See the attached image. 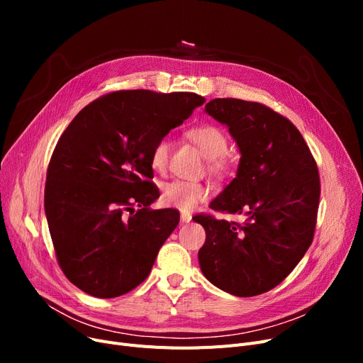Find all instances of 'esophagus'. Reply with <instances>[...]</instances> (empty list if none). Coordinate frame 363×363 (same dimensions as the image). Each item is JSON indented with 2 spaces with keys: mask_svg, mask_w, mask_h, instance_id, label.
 Instances as JSON below:
<instances>
[{
  "mask_svg": "<svg viewBox=\"0 0 363 363\" xmlns=\"http://www.w3.org/2000/svg\"><path fill=\"white\" fill-rule=\"evenodd\" d=\"M191 219H193V216L189 215V213H185V212H182V213H181V220H182V223L191 222Z\"/></svg>",
  "mask_w": 363,
  "mask_h": 363,
  "instance_id": "34e87169",
  "label": "esophagus"
}]
</instances>
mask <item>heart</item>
Returning <instances> with one entry per match:
<instances>
[{
  "label": "heart",
  "mask_w": 363,
  "mask_h": 363,
  "mask_svg": "<svg viewBox=\"0 0 363 363\" xmlns=\"http://www.w3.org/2000/svg\"><path fill=\"white\" fill-rule=\"evenodd\" d=\"M186 137L193 141L207 157V170L212 175L225 177L234 166L233 157L228 155V137L216 125L204 123L188 129ZM170 144L167 138H159L150 151L151 167L159 174H164L169 164ZM211 197V188L201 182L174 181L162 189V201L167 207L178 208L181 212H191L197 204Z\"/></svg>",
  "instance_id": "b5f03b06"
}]
</instances>
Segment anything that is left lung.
<instances>
[{"label": "left lung", "mask_w": 363, "mask_h": 363, "mask_svg": "<svg viewBox=\"0 0 363 363\" xmlns=\"http://www.w3.org/2000/svg\"><path fill=\"white\" fill-rule=\"evenodd\" d=\"M206 111L230 128L241 159L237 177L211 203L244 223L200 213L206 241L199 252L204 277L218 289L252 297L287 278L313 241L320 181L298 129L271 107L215 99Z\"/></svg>", "instance_id": "1"}]
</instances>
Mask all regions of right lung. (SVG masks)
Listing matches in <instances>:
<instances>
[{
    "mask_svg": "<svg viewBox=\"0 0 363 363\" xmlns=\"http://www.w3.org/2000/svg\"><path fill=\"white\" fill-rule=\"evenodd\" d=\"M203 103L194 92L114 91L62 133L47 169L45 215L57 262L86 294L119 297L148 277L179 223L177 208L150 207L160 196L150 151Z\"/></svg>",
    "mask_w": 363,
    "mask_h": 363,
    "instance_id": "obj_1",
    "label": "right lung"
}]
</instances>
